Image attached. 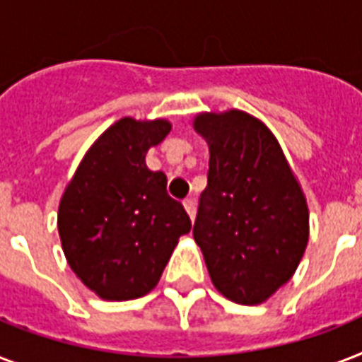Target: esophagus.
<instances>
[{
  "label": "esophagus",
  "instance_id": "34e87169",
  "mask_svg": "<svg viewBox=\"0 0 362 362\" xmlns=\"http://www.w3.org/2000/svg\"><path fill=\"white\" fill-rule=\"evenodd\" d=\"M184 209H186V212L189 214V218H195V199L193 197H187L184 199Z\"/></svg>",
  "mask_w": 362,
  "mask_h": 362
}]
</instances>
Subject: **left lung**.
<instances>
[{"label":"left lung","mask_w":362,"mask_h":362,"mask_svg":"<svg viewBox=\"0 0 362 362\" xmlns=\"http://www.w3.org/2000/svg\"><path fill=\"white\" fill-rule=\"evenodd\" d=\"M210 150L193 238L212 284L259 304L286 284L308 242V206L280 144L257 118L229 110L193 124Z\"/></svg>","instance_id":"1"}]
</instances>
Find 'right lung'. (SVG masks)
Here are the masks:
<instances>
[{"instance_id": "add662e5", "label": "right lung", "mask_w": 362, "mask_h": 362, "mask_svg": "<svg viewBox=\"0 0 362 362\" xmlns=\"http://www.w3.org/2000/svg\"><path fill=\"white\" fill-rule=\"evenodd\" d=\"M165 120L122 118L78 165L58 212L69 267L92 291L129 300L152 291L192 221L167 193V176L144 163L150 146L169 135Z\"/></svg>"}]
</instances>
